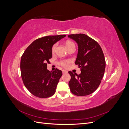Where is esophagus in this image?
<instances>
[{
	"label": "esophagus",
	"instance_id": "34e87169",
	"mask_svg": "<svg viewBox=\"0 0 129 129\" xmlns=\"http://www.w3.org/2000/svg\"><path fill=\"white\" fill-rule=\"evenodd\" d=\"M62 73H63V74H67V73H68V72H67V71H64V70H63V71H62Z\"/></svg>",
	"mask_w": 129,
	"mask_h": 129
}]
</instances>
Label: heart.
<instances>
[{
	"instance_id": "heart-1",
	"label": "heart",
	"mask_w": 129,
	"mask_h": 129,
	"mask_svg": "<svg viewBox=\"0 0 129 129\" xmlns=\"http://www.w3.org/2000/svg\"><path fill=\"white\" fill-rule=\"evenodd\" d=\"M72 45H74V44L71 41H66V42H65V46H66V48H69V47L71 46ZM56 46V45L55 44V45H54L52 47V52L53 53H54V52H55ZM69 62H70V60H62V61H61L59 62V64L61 65V66H63V67H66L68 66V64L69 63Z\"/></svg>"
}]
</instances>
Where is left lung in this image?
I'll return each instance as SVG.
<instances>
[{
	"mask_svg": "<svg viewBox=\"0 0 129 129\" xmlns=\"http://www.w3.org/2000/svg\"><path fill=\"white\" fill-rule=\"evenodd\" d=\"M78 45L75 63L81 69V74L69 71L71 76L69 86L73 94L87 96L94 92L104 76L105 60L102 49L98 42L84 34L68 35Z\"/></svg>",
	"mask_w": 129,
	"mask_h": 129,
	"instance_id": "8db88e82",
	"label": "left lung"
}]
</instances>
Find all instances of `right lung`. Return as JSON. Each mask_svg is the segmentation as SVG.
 I'll list each match as a JSON object with an SVG mask.
<instances>
[{
    "mask_svg": "<svg viewBox=\"0 0 129 129\" xmlns=\"http://www.w3.org/2000/svg\"><path fill=\"white\" fill-rule=\"evenodd\" d=\"M66 35L44 37L34 41L21 56V75L28 91L39 98L53 96L62 75L60 70L50 72L47 69V63L52 57V48Z\"/></svg>",
    "mask_w": 129,
    "mask_h": 129,
    "instance_id": "add662e5",
    "label": "right lung"
}]
</instances>
